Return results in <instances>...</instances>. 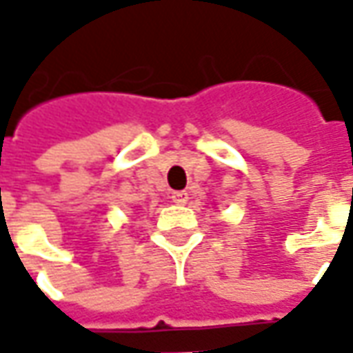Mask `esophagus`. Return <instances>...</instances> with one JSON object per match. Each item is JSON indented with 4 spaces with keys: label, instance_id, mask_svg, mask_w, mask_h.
I'll return each mask as SVG.
<instances>
[{
    "label": "esophagus",
    "instance_id": "esophagus-1",
    "mask_svg": "<svg viewBox=\"0 0 353 353\" xmlns=\"http://www.w3.org/2000/svg\"><path fill=\"white\" fill-rule=\"evenodd\" d=\"M172 202H174V204H186V202H188V192H186V190L172 192Z\"/></svg>",
    "mask_w": 353,
    "mask_h": 353
}]
</instances>
